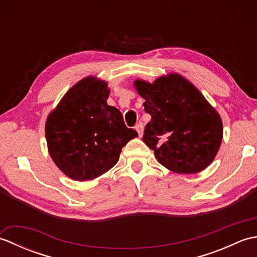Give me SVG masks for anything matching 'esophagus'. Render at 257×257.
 I'll return each instance as SVG.
<instances>
[{
  "instance_id": "34e87169",
  "label": "esophagus",
  "mask_w": 257,
  "mask_h": 257,
  "mask_svg": "<svg viewBox=\"0 0 257 257\" xmlns=\"http://www.w3.org/2000/svg\"><path fill=\"white\" fill-rule=\"evenodd\" d=\"M135 129L137 130V133H138V135H139V137L141 138L143 137V135H144V125H143V123H138V124H136V127H135Z\"/></svg>"
}]
</instances>
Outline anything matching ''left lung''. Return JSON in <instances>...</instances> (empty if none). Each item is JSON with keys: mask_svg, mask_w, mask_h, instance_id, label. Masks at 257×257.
<instances>
[{"mask_svg": "<svg viewBox=\"0 0 257 257\" xmlns=\"http://www.w3.org/2000/svg\"><path fill=\"white\" fill-rule=\"evenodd\" d=\"M144 98L146 124L143 141L157 161L176 173H198L216 157L223 138L221 116L201 91L182 75L170 73L154 83L136 79Z\"/></svg>", "mask_w": 257, "mask_h": 257, "instance_id": "obj_1", "label": "left lung"}]
</instances>
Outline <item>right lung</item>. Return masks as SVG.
I'll return each mask as SVG.
<instances>
[{
  "label": "right lung",
  "instance_id": "obj_1",
  "mask_svg": "<svg viewBox=\"0 0 257 257\" xmlns=\"http://www.w3.org/2000/svg\"><path fill=\"white\" fill-rule=\"evenodd\" d=\"M107 81L87 77L76 83L47 116L45 136L54 163L75 181L94 180L116 165L122 147L138 137L121 112L109 106Z\"/></svg>",
  "mask_w": 257,
  "mask_h": 257
}]
</instances>
